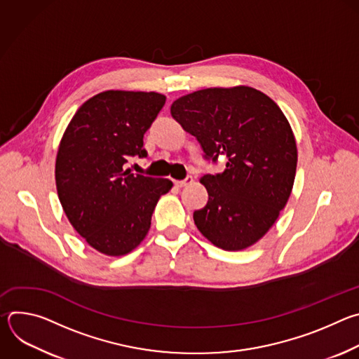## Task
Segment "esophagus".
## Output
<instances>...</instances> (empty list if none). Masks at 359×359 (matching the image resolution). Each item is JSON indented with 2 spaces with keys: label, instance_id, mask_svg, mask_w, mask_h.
Listing matches in <instances>:
<instances>
[{
  "label": "esophagus",
  "instance_id": "1",
  "mask_svg": "<svg viewBox=\"0 0 359 359\" xmlns=\"http://www.w3.org/2000/svg\"><path fill=\"white\" fill-rule=\"evenodd\" d=\"M193 183V177L191 176H187L184 180H175V184L177 187H184V186H189Z\"/></svg>",
  "mask_w": 359,
  "mask_h": 359
}]
</instances>
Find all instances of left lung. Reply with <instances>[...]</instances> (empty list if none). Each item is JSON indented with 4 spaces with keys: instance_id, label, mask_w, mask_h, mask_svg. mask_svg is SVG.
Here are the masks:
<instances>
[{
    "instance_id": "8db88e82",
    "label": "left lung",
    "mask_w": 359,
    "mask_h": 359,
    "mask_svg": "<svg viewBox=\"0 0 359 359\" xmlns=\"http://www.w3.org/2000/svg\"><path fill=\"white\" fill-rule=\"evenodd\" d=\"M172 116L196 136L206 159H227L219 175H204L208 204L193 213L198 231L216 247L244 250L277 222L290 198L297 143L276 102L250 86L208 88L176 99Z\"/></svg>"
}]
</instances>
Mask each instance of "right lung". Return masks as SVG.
<instances>
[{"instance_id":"1","label":"right lung","mask_w":359,"mask_h":359,"mask_svg":"<svg viewBox=\"0 0 359 359\" xmlns=\"http://www.w3.org/2000/svg\"><path fill=\"white\" fill-rule=\"evenodd\" d=\"M158 92L105 90L76 111L60 142L55 183L62 209L96 251L119 257L146 237L169 179L133 175L125 163L144 158L143 135L163 108Z\"/></svg>"}]
</instances>
